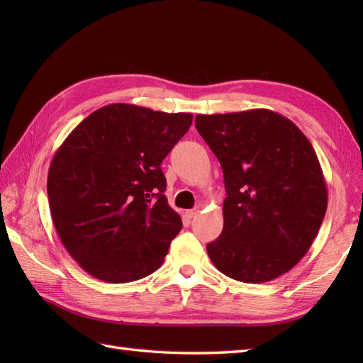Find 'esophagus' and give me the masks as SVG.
Masks as SVG:
<instances>
[{"label": "esophagus", "mask_w": 363, "mask_h": 363, "mask_svg": "<svg viewBox=\"0 0 363 363\" xmlns=\"http://www.w3.org/2000/svg\"><path fill=\"white\" fill-rule=\"evenodd\" d=\"M198 213H199V207H195V209H190V211L186 212V215H187L189 218H195Z\"/></svg>", "instance_id": "1"}]
</instances>
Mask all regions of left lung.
Wrapping results in <instances>:
<instances>
[{"mask_svg":"<svg viewBox=\"0 0 363 363\" xmlns=\"http://www.w3.org/2000/svg\"><path fill=\"white\" fill-rule=\"evenodd\" d=\"M195 126L225 176V225L207 245L213 265L246 284L290 272L309 251L328 209L311 142L268 109L196 115Z\"/></svg>","mask_w":363,"mask_h":363,"instance_id":"8db88e82","label":"left lung"}]
</instances>
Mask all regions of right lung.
<instances>
[{"instance_id": "add662e5", "label": "right lung", "mask_w": 363, "mask_h": 363, "mask_svg": "<svg viewBox=\"0 0 363 363\" xmlns=\"http://www.w3.org/2000/svg\"><path fill=\"white\" fill-rule=\"evenodd\" d=\"M191 118L109 104L84 118L54 154L48 172L54 228L90 276L133 282L164 264L182 220L164 195L160 164Z\"/></svg>"}]
</instances>
